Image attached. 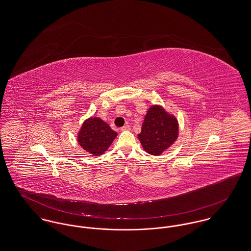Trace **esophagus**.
<instances>
[{"mask_svg": "<svg viewBox=\"0 0 251 251\" xmlns=\"http://www.w3.org/2000/svg\"><path fill=\"white\" fill-rule=\"evenodd\" d=\"M131 130V126L130 125H125L123 127H121V131H129Z\"/></svg>", "mask_w": 251, "mask_h": 251, "instance_id": "esophagus-1", "label": "esophagus"}]
</instances>
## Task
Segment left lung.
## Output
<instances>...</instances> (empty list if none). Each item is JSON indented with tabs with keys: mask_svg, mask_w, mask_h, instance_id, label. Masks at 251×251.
<instances>
[{
	"mask_svg": "<svg viewBox=\"0 0 251 251\" xmlns=\"http://www.w3.org/2000/svg\"><path fill=\"white\" fill-rule=\"evenodd\" d=\"M178 124L176 118L169 115L161 106L154 105L148 111L138 139L144 150L159 155L176 140Z\"/></svg>",
	"mask_w": 251,
	"mask_h": 251,
	"instance_id": "left-lung-1",
	"label": "left lung"
}]
</instances>
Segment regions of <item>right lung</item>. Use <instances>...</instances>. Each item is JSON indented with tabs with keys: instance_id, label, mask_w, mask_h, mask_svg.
<instances>
[{
	"instance_id": "obj_1",
	"label": "right lung",
	"mask_w": 251,
	"mask_h": 251,
	"mask_svg": "<svg viewBox=\"0 0 251 251\" xmlns=\"http://www.w3.org/2000/svg\"><path fill=\"white\" fill-rule=\"evenodd\" d=\"M117 134L100 118H91L83 123L77 141L85 151L98 156L110 147Z\"/></svg>"
}]
</instances>
